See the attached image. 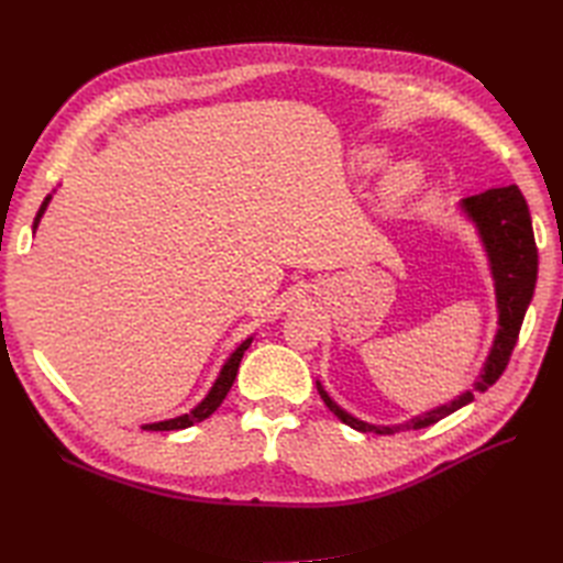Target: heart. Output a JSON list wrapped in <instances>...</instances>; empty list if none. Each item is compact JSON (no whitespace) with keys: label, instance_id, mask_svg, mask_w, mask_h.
Segmentation results:
<instances>
[{"label":"heart","instance_id":"obj_1","mask_svg":"<svg viewBox=\"0 0 563 563\" xmlns=\"http://www.w3.org/2000/svg\"><path fill=\"white\" fill-rule=\"evenodd\" d=\"M387 162V152L380 147H364L354 155V166L360 172H376ZM420 183V172L416 164H399L391 168V172L383 180V195L387 199H401L408 192L416 190V185Z\"/></svg>","mask_w":563,"mask_h":563}]
</instances>
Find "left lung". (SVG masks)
<instances>
[{
	"instance_id": "obj_1",
	"label": "left lung",
	"mask_w": 563,
	"mask_h": 563,
	"mask_svg": "<svg viewBox=\"0 0 563 563\" xmlns=\"http://www.w3.org/2000/svg\"><path fill=\"white\" fill-rule=\"evenodd\" d=\"M463 207L474 223L479 225L486 251L490 255L493 277H496V291H498L500 329L496 335V343H493V350L488 354L484 373L479 376V380L474 383L476 391H486L505 373L509 356H512L519 340L523 314L536 291L538 246L533 236L531 213H528V203L517 185L496 187V190L467 197L463 201ZM319 395L323 404L329 406V411L345 424H350V428L360 432H376V434H395L399 430L430 428V424L451 416L453 411H457V408H463L474 399V391H465V395H460L451 404L434 408V411L418 416L404 424H397V428H376V424L356 420L350 413H345L343 408L335 406L327 391L321 389V385H319Z\"/></svg>"
}]
</instances>
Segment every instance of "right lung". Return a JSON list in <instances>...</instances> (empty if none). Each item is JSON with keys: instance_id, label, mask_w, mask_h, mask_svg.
Returning <instances> with one entry per match:
<instances>
[{"instance_id": "add662e5", "label": "right lung", "mask_w": 563, "mask_h": 563, "mask_svg": "<svg viewBox=\"0 0 563 563\" xmlns=\"http://www.w3.org/2000/svg\"><path fill=\"white\" fill-rule=\"evenodd\" d=\"M48 199L51 197H46L44 201H42V207H40V211H37V218H35V225L32 228H37V223H40V218H42V213H44V209H46V203H48ZM249 345H251V338L249 340H244V343L236 347V352L230 356V360L225 362V366H223V371H220V376H218V380H216V385L211 387V391H209V397L203 399L195 411H190V413H185V416H180V418H174V420H164V422H152V424H145L143 430H152V432H168V430H185V428H192L195 422H201V420H207L216 408L223 404V399L228 397V391H230V387H232V383H234V378H236V371H240V362H242V356H244V352L249 350Z\"/></svg>"}]
</instances>
